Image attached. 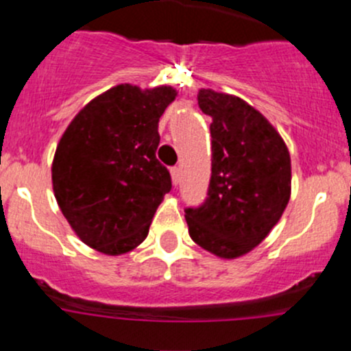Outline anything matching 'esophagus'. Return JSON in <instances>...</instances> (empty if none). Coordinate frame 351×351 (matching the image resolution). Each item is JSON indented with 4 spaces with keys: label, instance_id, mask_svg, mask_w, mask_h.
Returning <instances> with one entry per match:
<instances>
[{
    "label": "esophagus",
    "instance_id": "1",
    "mask_svg": "<svg viewBox=\"0 0 351 351\" xmlns=\"http://www.w3.org/2000/svg\"><path fill=\"white\" fill-rule=\"evenodd\" d=\"M180 178H182V168L175 166V168H171V182H173V185H178Z\"/></svg>",
    "mask_w": 351,
    "mask_h": 351
}]
</instances>
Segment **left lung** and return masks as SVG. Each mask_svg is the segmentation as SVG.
<instances>
[{
	"label": "left lung",
	"mask_w": 351,
	"mask_h": 351,
	"mask_svg": "<svg viewBox=\"0 0 351 351\" xmlns=\"http://www.w3.org/2000/svg\"><path fill=\"white\" fill-rule=\"evenodd\" d=\"M198 107L212 119V175L207 200L186 208L190 238L234 260L275 228L292 190L289 147L267 117L243 98L202 88Z\"/></svg>",
	"instance_id": "8db88e82"
}]
</instances>
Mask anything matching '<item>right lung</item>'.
Listing matches in <instances>:
<instances>
[{
	"instance_id": "1",
	"label": "right lung",
	"mask_w": 351,
	"mask_h": 351,
	"mask_svg": "<svg viewBox=\"0 0 351 351\" xmlns=\"http://www.w3.org/2000/svg\"><path fill=\"white\" fill-rule=\"evenodd\" d=\"M176 95L166 84H117L67 125L52 161V189L86 246L119 256L146 239L156 208L171 190L156 151L159 117Z\"/></svg>"
}]
</instances>
